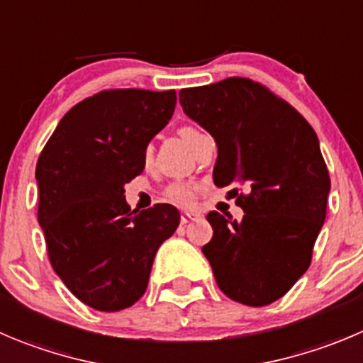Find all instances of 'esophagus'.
Instances as JSON below:
<instances>
[{
  "mask_svg": "<svg viewBox=\"0 0 363 363\" xmlns=\"http://www.w3.org/2000/svg\"><path fill=\"white\" fill-rule=\"evenodd\" d=\"M198 219H199V213H194V212H182V216H179L182 224H187L191 223V220H198Z\"/></svg>",
  "mask_w": 363,
  "mask_h": 363,
  "instance_id": "obj_1",
  "label": "esophagus"
}]
</instances>
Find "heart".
Here are the masks:
<instances>
[{"mask_svg": "<svg viewBox=\"0 0 363 363\" xmlns=\"http://www.w3.org/2000/svg\"><path fill=\"white\" fill-rule=\"evenodd\" d=\"M198 133H199L198 130L192 126L179 128V137H182V139L185 140V144H189V146H191L192 139H194ZM150 157H151V150H146L144 158L150 160ZM165 196H167V199H171L172 203H176V205H191L196 198V187L191 184H185V182H178V184L169 185Z\"/></svg>", "mask_w": 363, "mask_h": 363, "instance_id": "1", "label": "heart"}]
</instances>
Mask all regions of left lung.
I'll return each instance as SVG.
<instances>
[{
  "mask_svg": "<svg viewBox=\"0 0 363 363\" xmlns=\"http://www.w3.org/2000/svg\"><path fill=\"white\" fill-rule=\"evenodd\" d=\"M179 103L216 140L213 184L242 187L230 191L242 220L210 212L213 237L203 255L228 298L269 305L305 274L326 219L319 139L298 110L247 78L182 89Z\"/></svg>",
  "mask_w": 363,
  "mask_h": 363,
  "instance_id": "obj_1",
  "label": "left lung"
}]
</instances>
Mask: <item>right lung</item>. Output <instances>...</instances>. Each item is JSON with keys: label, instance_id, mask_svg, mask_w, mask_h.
Here are the masks:
<instances>
[{"label": "right lung", "instance_id": "add662e5", "mask_svg": "<svg viewBox=\"0 0 363 363\" xmlns=\"http://www.w3.org/2000/svg\"><path fill=\"white\" fill-rule=\"evenodd\" d=\"M174 106V91L98 92L62 117L37 162V217L51 265L99 312L143 298L155 255L179 224L172 205L139 212L124 199V185L143 172L147 144Z\"/></svg>", "mask_w": 363, "mask_h": 363}]
</instances>
